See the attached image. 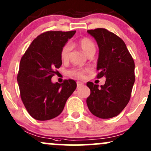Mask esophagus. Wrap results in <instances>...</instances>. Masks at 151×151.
Instances as JSON below:
<instances>
[{"label": "esophagus", "mask_w": 151, "mask_h": 151, "mask_svg": "<svg viewBox=\"0 0 151 151\" xmlns=\"http://www.w3.org/2000/svg\"><path fill=\"white\" fill-rule=\"evenodd\" d=\"M82 85H83V83H82V82H77V88H79V87H80L81 86H82Z\"/></svg>", "instance_id": "obj_1"}]
</instances>
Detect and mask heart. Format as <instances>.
I'll return each instance as SVG.
<instances>
[{
  "mask_svg": "<svg viewBox=\"0 0 151 151\" xmlns=\"http://www.w3.org/2000/svg\"><path fill=\"white\" fill-rule=\"evenodd\" d=\"M77 44L82 51L85 53L86 55L89 56L91 54H94L96 51L95 44L88 38H82L78 41ZM71 51V45L69 44H65L61 50V58L63 61H67L69 57V53ZM89 71V69H73L69 72V76L77 77L79 79H83L85 74Z\"/></svg>",
  "mask_w": 151,
  "mask_h": 151,
  "instance_id": "b5f03b06",
  "label": "heart"
}]
</instances>
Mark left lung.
Returning a JSON list of instances; mask_svg holds the SVG:
<instances>
[{
	"label": "left lung",
	"mask_w": 151,
	"mask_h": 151,
	"mask_svg": "<svg viewBox=\"0 0 151 151\" xmlns=\"http://www.w3.org/2000/svg\"><path fill=\"white\" fill-rule=\"evenodd\" d=\"M99 47L97 78L105 77V84L99 87L87 83L90 95L87 99L89 111L94 116L108 119L118 115L130 99L135 82V63L125 42L105 29L88 30Z\"/></svg>",
	"instance_id": "8db88e82"
}]
</instances>
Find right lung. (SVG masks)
Returning <instances> with one entry per match:
<instances>
[{
  "label": "right lung",
  "instance_id": "obj_1",
  "mask_svg": "<svg viewBox=\"0 0 151 151\" xmlns=\"http://www.w3.org/2000/svg\"><path fill=\"white\" fill-rule=\"evenodd\" d=\"M76 31H49L32 41L20 62L17 81L21 98L29 115L37 120H49L64 110L77 87L73 79L52 83L55 69L62 66L61 50Z\"/></svg>",
  "mask_w": 151,
  "mask_h": 151
}]
</instances>
